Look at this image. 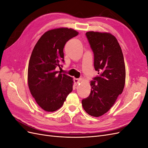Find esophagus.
Returning <instances> with one entry per match:
<instances>
[{"label":"esophagus","instance_id":"34e87169","mask_svg":"<svg viewBox=\"0 0 148 148\" xmlns=\"http://www.w3.org/2000/svg\"><path fill=\"white\" fill-rule=\"evenodd\" d=\"M74 83L76 85L78 84V83H80V79L79 78H74Z\"/></svg>","mask_w":148,"mask_h":148}]
</instances>
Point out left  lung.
<instances>
[{
  "label": "left lung",
  "instance_id": "8db88e82",
  "mask_svg": "<svg viewBox=\"0 0 148 148\" xmlns=\"http://www.w3.org/2000/svg\"><path fill=\"white\" fill-rule=\"evenodd\" d=\"M99 75L91 81L89 96L82 101L84 110L93 117L104 115L122 94L125 83L123 55L116 38L108 33H86Z\"/></svg>",
  "mask_w": 148,
  "mask_h": 148
}]
</instances>
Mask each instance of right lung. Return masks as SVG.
<instances>
[{
	"label": "right lung",
	"mask_w": 148,
	"mask_h": 148,
	"mask_svg": "<svg viewBox=\"0 0 148 148\" xmlns=\"http://www.w3.org/2000/svg\"><path fill=\"white\" fill-rule=\"evenodd\" d=\"M78 34L73 29L61 28L49 30L38 40L31 53L28 69L30 92L41 108L54 112L62 106L73 90V78L57 71L64 63L66 42Z\"/></svg>",
	"instance_id": "1"
}]
</instances>
